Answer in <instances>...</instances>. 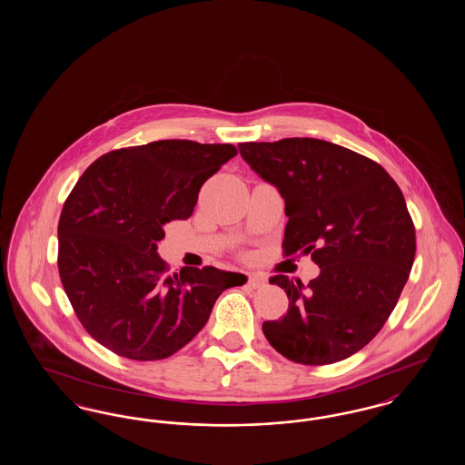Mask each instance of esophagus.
<instances>
[{
  "label": "esophagus",
  "instance_id": "esophagus-1",
  "mask_svg": "<svg viewBox=\"0 0 465 465\" xmlns=\"http://www.w3.org/2000/svg\"><path fill=\"white\" fill-rule=\"evenodd\" d=\"M247 286L251 289H262L266 286V279L265 277H262V275H256V273H252V275H249V279H247Z\"/></svg>",
  "mask_w": 465,
  "mask_h": 465
}]
</instances>
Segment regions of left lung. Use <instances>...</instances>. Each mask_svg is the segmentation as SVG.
<instances>
[{"label":"left lung","mask_w":465,"mask_h":465,"mask_svg":"<svg viewBox=\"0 0 465 465\" xmlns=\"http://www.w3.org/2000/svg\"><path fill=\"white\" fill-rule=\"evenodd\" d=\"M241 155L286 200L284 256L321 268L307 286L286 275L288 313L265 321L270 345L292 362L322 366L366 347L398 303L415 260L402 192L368 156L313 137L241 143Z\"/></svg>","instance_id":"8db88e82"}]
</instances>
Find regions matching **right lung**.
Here are the masks:
<instances>
[{"label": "right lung", "instance_id": "right-lung-1", "mask_svg": "<svg viewBox=\"0 0 465 465\" xmlns=\"http://www.w3.org/2000/svg\"><path fill=\"white\" fill-rule=\"evenodd\" d=\"M237 155L233 144L186 139L113 150L90 163L64 202L57 266L90 336L120 357L165 359L205 326L242 273L184 266L156 254L163 224L192 216L202 184Z\"/></svg>", "mask_w": 465, "mask_h": 465}]
</instances>
